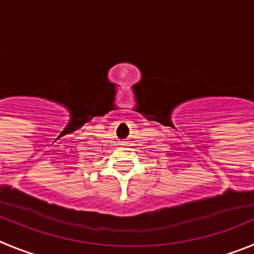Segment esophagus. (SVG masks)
I'll use <instances>...</instances> for the list:
<instances>
[{"label": "esophagus", "mask_w": 254, "mask_h": 254, "mask_svg": "<svg viewBox=\"0 0 254 254\" xmlns=\"http://www.w3.org/2000/svg\"><path fill=\"white\" fill-rule=\"evenodd\" d=\"M122 143H125V141H122Z\"/></svg>", "instance_id": "34e87169"}]
</instances>
